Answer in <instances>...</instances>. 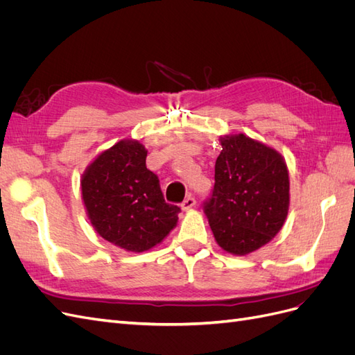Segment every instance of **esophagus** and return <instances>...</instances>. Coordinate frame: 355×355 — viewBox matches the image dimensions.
Returning a JSON list of instances; mask_svg holds the SVG:
<instances>
[{
    "label": "esophagus",
    "mask_w": 355,
    "mask_h": 355,
    "mask_svg": "<svg viewBox=\"0 0 355 355\" xmlns=\"http://www.w3.org/2000/svg\"><path fill=\"white\" fill-rule=\"evenodd\" d=\"M196 206V198L194 197H187L185 200H184V202L180 204V207H182V210L184 211H187V210H189V209H192Z\"/></svg>",
    "instance_id": "34e87169"
}]
</instances>
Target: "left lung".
Instances as JSON below:
<instances>
[{"label":"left lung","instance_id":"left-lung-1","mask_svg":"<svg viewBox=\"0 0 355 355\" xmlns=\"http://www.w3.org/2000/svg\"><path fill=\"white\" fill-rule=\"evenodd\" d=\"M214 188L204 213L225 252L245 256L280 232L290 204L288 170L283 155L240 135L219 137Z\"/></svg>","mask_w":355,"mask_h":355}]
</instances>
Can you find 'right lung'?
I'll return each mask as SVG.
<instances>
[{
	"label": "right lung",
	"mask_w": 355,
	"mask_h": 355,
	"mask_svg": "<svg viewBox=\"0 0 355 355\" xmlns=\"http://www.w3.org/2000/svg\"><path fill=\"white\" fill-rule=\"evenodd\" d=\"M148 151L135 139L105 149L84 170L81 198L94 231L125 252L142 253L176 227L180 209L164 201Z\"/></svg>",
	"instance_id": "right-lung-1"
}]
</instances>
